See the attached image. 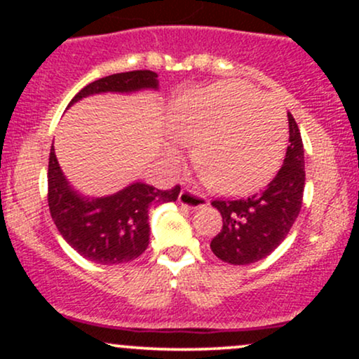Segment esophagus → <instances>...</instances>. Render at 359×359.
<instances>
[{
  "mask_svg": "<svg viewBox=\"0 0 359 359\" xmlns=\"http://www.w3.org/2000/svg\"><path fill=\"white\" fill-rule=\"evenodd\" d=\"M179 203L185 205V208L199 209L208 204V199H205V196H203V194L192 191V189H182L179 194Z\"/></svg>",
  "mask_w": 359,
  "mask_h": 359,
  "instance_id": "obj_1",
  "label": "esophagus"
}]
</instances>
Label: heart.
I'll return each instance as SVG.
<instances>
[{
    "label": "heart",
    "mask_w": 359,
    "mask_h": 359,
    "mask_svg": "<svg viewBox=\"0 0 359 359\" xmlns=\"http://www.w3.org/2000/svg\"><path fill=\"white\" fill-rule=\"evenodd\" d=\"M170 133L177 143L194 145V162L214 189L241 194L278 168L287 116L270 94L224 81L182 94L172 108ZM167 156L177 162L179 148L168 145Z\"/></svg>",
    "instance_id": "obj_1"
}]
</instances>
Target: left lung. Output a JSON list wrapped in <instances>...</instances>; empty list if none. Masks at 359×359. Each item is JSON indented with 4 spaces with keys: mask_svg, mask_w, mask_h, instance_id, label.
Instances as JSON below:
<instances>
[{
    "mask_svg": "<svg viewBox=\"0 0 359 359\" xmlns=\"http://www.w3.org/2000/svg\"><path fill=\"white\" fill-rule=\"evenodd\" d=\"M288 116V147L283 165L263 191L241 199H214L222 228L212 238L211 250L231 265H250L269 257L287 238L302 208L306 168L297 123Z\"/></svg>",
    "mask_w": 359,
    "mask_h": 359,
    "instance_id": "left-lung-1",
    "label": "left lung"
}]
</instances>
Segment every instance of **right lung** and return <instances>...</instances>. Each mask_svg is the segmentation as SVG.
<instances>
[{
  "mask_svg": "<svg viewBox=\"0 0 359 359\" xmlns=\"http://www.w3.org/2000/svg\"><path fill=\"white\" fill-rule=\"evenodd\" d=\"M151 71L113 74L81 89L69 106L82 97L100 93H131L156 89L158 81ZM180 185L158 191L137 182L113 196L86 199L74 192L62 174L53 147L48 156V209L57 229L77 253L101 265H118L138 258L150 240L148 209L151 204L177 201Z\"/></svg>",
  "mask_w": 359,
  "mask_h": 359,
  "instance_id": "1",
  "label": "right lung"
}]
</instances>
